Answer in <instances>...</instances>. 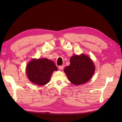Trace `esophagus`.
Listing matches in <instances>:
<instances>
[{
	"label": "esophagus",
	"mask_w": 122,
	"mask_h": 122,
	"mask_svg": "<svg viewBox=\"0 0 122 122\" xmlns=\"http://www.w3.org/2000/svg\"><path fill=\"white\" fill-rule=\"evenodd\" d=\"M58 68H59V69H60V70H62V69H64V66L62 65V66H58Z\"/></svg>",
	"instance_id": "esophagus-1"
}]
</instances>
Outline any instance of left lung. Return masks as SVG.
<instances>
[{
	"label": "left lung",
	"instance_id": "obj_1",
	"mask_svg": "<svg viewBox=\"0 0 122 122\" xmlns=\"http://www.w3.org/2000/svg\"><path fill=\"white\" fill-rule=\"evenodd\" d=\"M95 66L91 59L86 55H73L70 59V64L67 66L64 72L69 81L75 85L87 82L95 72Z\"/></svg>",
	"mask_w": 122,
	"mask_h": 122
}]
</instances>
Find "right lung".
<instances>
[{
  "instance_id": "obj_1",
  "label": "right lung",
  "mask_w": 122,
  "mask_h": 122,
  "mask_svg": "<svg viewBox=\"0 0 122 122\" xmlns=\"http://www.w3.org/2000/svg\"><path fill=\"white\" fill-rule=\"evenodd\" d=\"M26 73L29 80L39 86H44L49 82L51 76L57 68L54 62L47 58L33 59L26 66Z\"/></svg>"
}]
</instances>
